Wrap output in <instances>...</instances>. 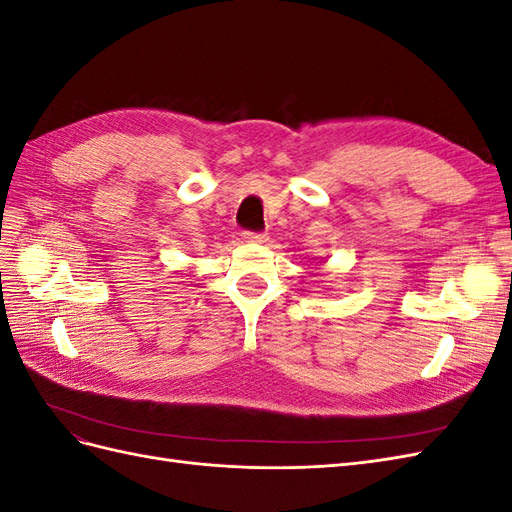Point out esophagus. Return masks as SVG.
<instances>
[{"instance_id": "esophagus-1", "label": "esophagus", "mask_w": 512, "mask_h": 512, "mask_svg": "<svg viewBox=\"0 0 512 512\" xmlns=\"http://www.w3.org/2000/svg\"><path fill=\"white\" fill-rule=\"evenodd\" d=\"M243 239L245 241H252V243H267L269 241L267 232H252V230H245L243 232Z\"/></svg>"}]
</instances>
